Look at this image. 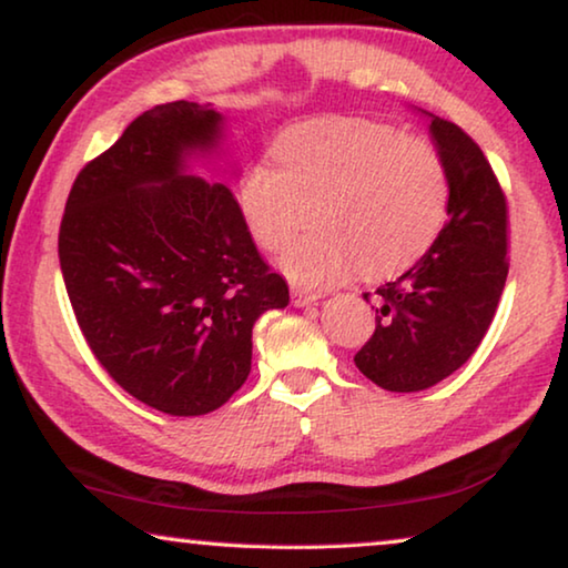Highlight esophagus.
Masks as SVG:
<instances>
[{
    "instance_id": "obj_1",
    "label": "esophagus",
    "mask_w": 568,
    "mask_h": 568,
    "mask_svg": "<svg viewBox=\"0 0 568 568\" xmlns=\"http://www.w3.org/2000/svg\"><path fill=\"white\" fill-rule=\"evenodd\" d=\"M320 300V294L307 292V290H300V286H292V304L294 307H310Z\"/></svg>"
}]
</instances>
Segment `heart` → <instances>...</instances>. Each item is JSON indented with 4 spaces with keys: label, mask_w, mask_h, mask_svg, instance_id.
Returning <instances> with one entry per match:
<instances>
[{
    "label": "heart",
    "mask_w": 568,
    "mask_h": 568,
    "mask_svg": "<svg viewBox=\"0 0 568 568\" xmlns=\"http://www.w3.org/2000/svg\"><path fill=\"white\" fill-rule=\"evenodd\" d=\"M274 164L241 172L235 200L264 248L294 239L282 268L302 286L351 276H386L424 254L439 235L449 205V178L426 139L363 119H320L286 129L272 146Z\"/></svg>",
    "instance_id": "1"
}]
</instances>
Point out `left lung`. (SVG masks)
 Returning a JSON list of instances; mask_svg holds the SVG:
<instances>
[{
    "instance_id": "1",
    "label": "left lung",
    "mask_w": 568,
    "mask_h": 568,
    "mask_svg": "<svg viewBox=\"0 0 568 568\" xmlns=\"http://www.w3.org/2000/svg\"><path fill=\"white\" fill-rule=\"evenodd\" d=\"M426 116L447 168L449 221L408 272L378 286L375 333L355 355L365 378L396 394L429 388L469 361L508 278V205L490 162L457 124Z\"/></svg>"
}]
</instances>
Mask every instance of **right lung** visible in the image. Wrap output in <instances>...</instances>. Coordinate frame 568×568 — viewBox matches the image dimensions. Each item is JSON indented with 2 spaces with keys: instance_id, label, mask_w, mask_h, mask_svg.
<instances>
[{
  "instance_id": "add662e5",
  "label": "right lung",
  "mask_w": 568,
  "mask_h": 568,
  "mask_svg": "<svg viewBox=\"0 0 568 568\" xmlns=\"http://www.w3.org/2000/svg\"><path fill=\"white\" fill-rule=\"evenodd\" d=\"M223 126L193 101L144 111L81 170L60 223V272L95 361L170 416L221 408L248 378L256 320L290 304L231 190L190 174Z\"/></svg>"
}]
</instances>
